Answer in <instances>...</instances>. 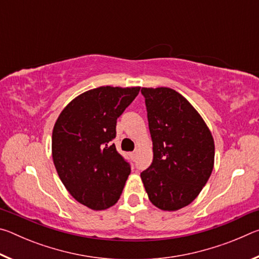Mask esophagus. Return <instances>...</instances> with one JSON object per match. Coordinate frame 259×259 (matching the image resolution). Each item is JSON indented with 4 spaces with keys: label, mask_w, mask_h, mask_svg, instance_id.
I'll list each match as a JSON object with an SVG mask.
<instances>
[{
    "label": "esophagus",
    "mask_w": 259,
    "mask_h": 259,
    "mask_svg": "<svg viewBox=\"0 0 259 259\" xmlns=\"http://www.w3.org/2000/svg\"><path fill=\"white\" fill-rule=\"evenodd\" d=\"M130 155H131V157H133V159H135L136 155H137V153H136V152H133V153H130Z\"/></svg>",
    "instance_id": "esophagus-1"
}]
</instances>
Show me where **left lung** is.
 Segmentation results:
<instances>
[{"instance_id": "obj_1", "label": "left lung", "mask_w": 259, "mask_h": 259, "mask_svg": "<svg viewBox=\"0 0 259 259\" xmlns=\"http://www.w3.org/2000/svg\"><path fill=\"white\" fill-rule=\"evenodd\" d=\"M153 161L140 174L155 207L175 211L190 204L211 175L214 144L195 108L170 88H142Z\"/></svg>"}]
</instances>
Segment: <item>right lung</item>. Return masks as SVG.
<instances>
[{
	"label": "right lung",
	"instance_id": "add662e5",
	"mask_svg": "<svg viewBox=\"0 0 259 259\" xmlns=\"http://www.w3.org/2000/svg\"><path fill=\"white\" fill-rule=\"evenodd\" d=\"M140 88L99 87L77 96L52 131V159L61 182L78 202L104 210L119 200L131 172L112 140L116 120Z\"/></svg>",
	"mask_w": 259,
	"mask_h": 259
}]
</instances>
